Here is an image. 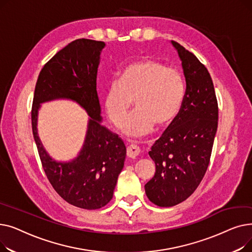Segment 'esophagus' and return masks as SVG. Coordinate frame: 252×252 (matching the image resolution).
Listing matches in <instances>:
<instances>
[{
    "instance_id": "34e87169",
    "label": "esophagus",
    "mask_w": 252,
    "mask_h": 252,
    "mask_svg": "<svg viewBox=\"0 0 252 252\" xmlns=\"http://www.w3.org/2000/svg\"><path fill=\"white\" fill-rule=\"evenodd\" d=\"M140 151H141L140 147L137 146L136 144H130L126 148V154L130 158H135L136 156H138L140 154Z\"/></svg>"
}]
</instances>
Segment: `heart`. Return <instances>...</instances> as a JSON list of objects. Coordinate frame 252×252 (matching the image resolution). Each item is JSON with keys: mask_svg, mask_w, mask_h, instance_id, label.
Instances as JSON below:
<instances>
[{"mask_svg": "<svg viewBox=\"0 0 252 252\" xmlns=\"http://www.w3.org/2000/svg\"><path fill=\"white\" fill-rule=\"evenodd\" d=\"M185 95L182 74L161 62L142 59L128 64L106 92L105 108L110 122L121 127L132 100L136 110L123 126L133 137L150 133L154 125L163 126L176 118Z\"/></svg>", "mask_w": 252, "mask_h": 252, "instance_id": "1", "label": "heart"}]
</instances>
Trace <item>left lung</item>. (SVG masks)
I'll list each match as a JSON object with an SVG mask.
<instances>
[{"mask_svg": "<svg viewBox=\"0 0 252 252\" xmlns=\"http://www.w3.org/2000/svg\"><path fill=\"white\" fill-rule=\"evenodd\" d=\"M171 44L182 60L186 93L180 112L149 151L155 174L145 185V192L160 207L185 201L199 186L209 164L219 119L215 87L207 68L179 43Z\"/></svg>", "mask_w": 252, "mask_h": 252, "instance_id": "left-lung-1", "label": "left lung"}]
</instances>
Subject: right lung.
I'll return each mask as SVG.
<instances>
[{
	"label": "right lung",
	"mask_w": 252,
	"mask_h": 252,
	"mask_svg": "<svg viewBox=\"0 0 252 252\" xmlns=\"http://www.w3.org/2000/svg\"><path fill=\"white\" fill-rule=\"evenodd\" d=\"M104 47V42L78 38L60 50L38 74L32 107V134L50 184L66 202L84 209L101 208L112 199L126 154L122 139L100 125L96 81ZM60 97L77 101L91 117L81 153L65 164L47 155L36 129L39 104Z\"/></svg>",
	"instance_id": "obj_1"
}]
</instances>
